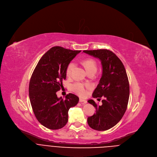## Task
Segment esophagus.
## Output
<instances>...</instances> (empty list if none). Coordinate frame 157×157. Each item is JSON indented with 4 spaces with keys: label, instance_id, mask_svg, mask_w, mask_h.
Returning <instances> with one entry per match:
<instances>
[{
    "label": "esophagus",
    "instance_id": "esophagus-1",
    "mask_svg": "<svg viewBox=\"0 0 157 157\" xmlns=\"http://www.w3.org/2000/svg\"><path fill=\"white\" fill-rule=\"evenodd\" d=\"M79 102L81 103H83L84 104H86L87 103V101L86 100H84V99H82V98H79Z\"/></svg>",
    "mask_w": 157,
    "mask_h": 157
}]
</instances>
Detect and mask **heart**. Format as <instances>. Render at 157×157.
I'll return each instance as SVG.
<instances>
[{"label":"heart","mask_w":157,"mask_h":157,"mask_svg":"<svg viewBox=\"0 0 157 157\" xmlns=\"http://www.w3.org/2000/svg\"><path fill=\"white\" fill-rule=\"evenodd\" d=\"M84 65L86 67L87 71L91 69H97V64L94 60L91 59H88L84 61ZM75 66V64L73 62H71L67 68H66V74L67 76H70L71 73ZM73 90L79 95L81 96H84L86 94V91L84 89L83 84L80 82H76L73 85Z\"/></svg>","instance_id":"heart-1"}]
</instances>
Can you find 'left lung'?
<instances>
[{"instance_id": "obj_1", "label": "left lung", "mask_w": 157, "mask_h": 157, "mask_svg": "<svg viewBox=\"0 0 157 157\" xmlns=\"http://www.w3.org/2000/svg\"><path fill=\"white\" fill-rule=\"evenodd\" d=\"M101 61L102 76L93 93V97L100 100L98 106L93 99L88 102L96 108V113L88 118L93 129L105 131L115 126L126 110L130 96V85L124 66L117 56L108 49L83 51Z\"/></svg>"}]
</instances>
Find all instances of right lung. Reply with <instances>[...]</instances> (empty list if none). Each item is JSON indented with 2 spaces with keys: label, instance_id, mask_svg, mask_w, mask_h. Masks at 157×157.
Here are the masks:
<instances>
[{
  "label": "right lung",
  "instance_id": "add662e5",
  "mask_svg": "<svg viewBox=\"0 0 157 157\" xmlns=\"http://www.w3.org/2000/svg\"><path fill=\"white\" fill-rule=\"evenodd\" d=\"M80 52L53 47L42 56L33 71L29 86L31 104L38 121L48 129L64 127L69 108L79 101L74 94L69 93L64 99L58 98L56 92L63 87L68 64Z\"/></svg>",
  "mask_w": 157,
  "mask_h": 157
}]
</instances>
